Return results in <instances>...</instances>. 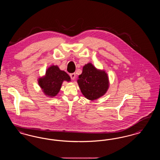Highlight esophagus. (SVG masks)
Listing matches in <instances>:
<instances>
[{
	"instance_id": "1",
	"label": "esophagus",
	"mask_w": 160,
	"mask_h": 160,
	"mask_svg": "<svg viewBox=\"0 0 160 160\" xmlns=\"http://www.w3.org/2000/svg\"><path fill=\"white\" fill-rule=\"evenodd\" d=\"M70 76L72 80H74V79L76 78V75L75 73H71V74H70Z\"/></svg>"
}]
</instances>
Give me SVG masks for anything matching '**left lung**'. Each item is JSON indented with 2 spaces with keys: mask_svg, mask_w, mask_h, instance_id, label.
<instances>
[{
  "mask_svg": "<svg viewBox=\"0 0 160 160\" xmlns=\"http://www.w3.org/2000/svg\"><path fill=\"white\" fill-rule=\"evenodd\" d=\"M77 82L83 96L90 101H95L103 96L109 87L107 72L97 68L91 62L83 66Z\"/></svg>",
  "mask_w": 160,
  "mask_h": 160,
  "instance_id": "1",
  "label": "left lung"
}]
</instances>
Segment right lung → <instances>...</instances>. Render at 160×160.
Returning <instances> with one entry per match:
<instances>
[{"label":"right lung","instance_id":"obj_1","mask_svg":"<svg viewBox=\"0 0 160 160\" xmlns=\"http://www.w3.org/2000/svg\"><path fill=\"white\" fill-rule=\"evenodd\" d=\"M38 84L43 93L47 97L54 98L60 92L64 82H70V76L58 65H52L46 71L45 75L38 77Z\"/></svg>","mask_w":160,"mask_h":160}]
</instances>
